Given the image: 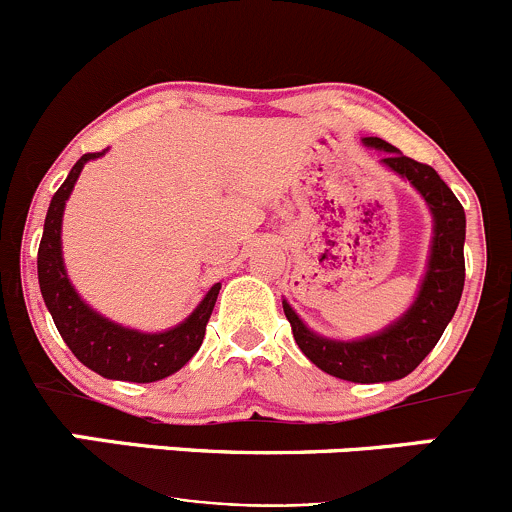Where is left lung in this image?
I'll use <instances>...</instances> for the list:
<instances>
[{"mask_svg":"<svg viewBox=\"0 0 512 512\" xmlns=\"http://www.w3.org/2000/svg\"><path fill=\"white\" fill-rule=\"evenodd\" d=\"M365 145L387 152L382 165L397 172L399 177L409 179L429 204L431 217H434L429 266L419 286V295L397 323L384 328L382 333L352 342L315 335L286 300H283V313L291 323L295 342L315 367L347 382L372 384L407 377L444 335L446 325L456 313L463 281H466V261H463L466 212L449 184L436 175L434 167L402 155L397 147L379 138H365Z\"/></svg>","mask_w":512,"mask_h":512,"instance_id":"obj_1","label":"left lung"}]
</instances>
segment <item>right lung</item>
<instances>
[{"mask_svg":"<svg viewBox=\"0 0 512 512\" xmlns=\"http://www.w3.org/2000/svg\"><path fill=\"white\" fill-rule=\"evenodd\" d=\"M100 155L103 152L83 155L51 199L44 221V236L39 244V261H36L41 295L68 350L88 370L98 372L100 377L123 379V382H157L182 370L199 350L221 283L212 286V291L204 295L202 303L184 323L165 333H140V330L123 328L83 303L63 268L61 221L66 199L71 197L83 165Z\"/></svg>","mask_w":512,"mask_h":512,"instance_id":"1","label":"right lung"}]
</instances>
